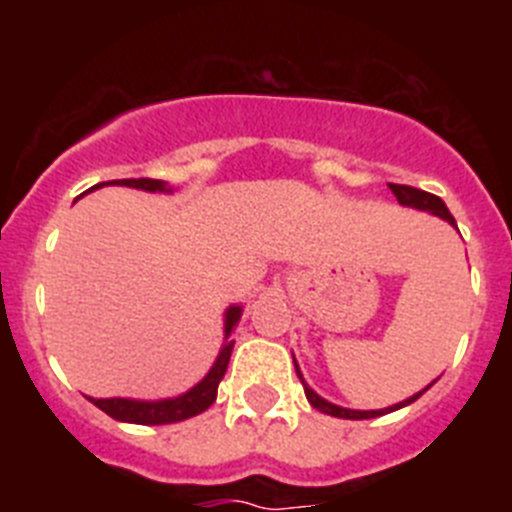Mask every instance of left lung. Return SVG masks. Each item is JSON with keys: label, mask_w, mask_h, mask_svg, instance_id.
<instances>
[{"label": "left lung", "mask_w": 512, "mask_h": 512, "mask_svg": "<svg viewBox=\"0 0 512 512\" xmlns=\"http://www.w3.org/2000/svg\"><path fill=\"white\" fill-rule=\"evenodd\" d=\"M390 189H392V194H395L397 202H400L402 207H413V210H420V212H431V215H436V217H441V220H446V223H449L451 228H456L454 215H451L449 207L443 205V200H441V197H436V194L423 192V189H415V187H405V184H390ZM456 230H459V228H456ZM292 359H295V356H292ZM295 372H297V377H300L302 387H305V397H307V402H310L312 408H318L320 413H325V415H333V418H346V420L379 418V415H384V413L400 410V408H405V405H410V402L418 400V397L423 395L425 390H431L433 384H436V379H433V382L428 384L425 390H420L418 395H413V397H408V400L397 402V405H390V408H382V410H351V408H341V405H333V402H328V400H325V397H320L318 392L312 390L310 384L305 382V377H302L297 361H295Z\"/></svg>", "instance_id": "8db88e82"}]
</instances>
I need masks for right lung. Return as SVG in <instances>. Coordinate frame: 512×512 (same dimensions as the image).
<instances>
[{"label": "right lung", "instance_id": "right-lung-1", "mask_svg": "<svg viewBox=\"0 0 512 512\" xmlns=\"http://www.w3.org/2000/svg\"><path fill=\"white\" fill-rule=\"evenodd\" d=\"M117 187H133L143 189V192H158V194H171L174 187L164 179H115ZM104 187V184H97L94 189ZM243 315L241 305H230L225 310L223 320V348L217 354L215 364L210 366V372L194 384L192 390L182 392L176 397H164V400H130V397H89V400L97 405L99 410L110 415V418L122 420V423H138V425H166V423H179V420L194 418V415L205 413L217 397V384L228 372V361L230 354H233V330L238 325Z\"/></svg>", "mask_w": 512, "mask_h": 512}]
</instances>
